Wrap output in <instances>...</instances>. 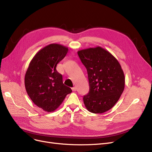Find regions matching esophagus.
<instances>
[{
  "label": "esophagus",
  "mask_w": 152,
  "mask_h": 152,
  "mask_svg": "<svg viewBox=\"0 0 152 152\" xmlns=\"http://www.w3.org/2000/svg\"><path fill=\"white\" fill-rule=\"evenodd\" d=\"M72 91H76V90H77L76 87H72Z\"/></svg>",
  "instance_id": "1"
}]
</instances>
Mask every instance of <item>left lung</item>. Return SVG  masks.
Wrapping results in <instances>:
<instances>
[{
	"instance_id": "obj_1",
	"label": "left lung",
	"mask_w": 152,
	"mask_h": 152,
	"mask_svg": "<svg viewBox=\"0 0 152 152\" xmlns=\"http://www.w3.org/2000/svg\"><path fill=\"white\" fill-rule=\"evenodd\" d=\"M87 69L89 92L83 98L85 107L93 113H102L118 102L125 87V76L120 63L102 47L77 52Z\"/></svg>"
}]
</instances>
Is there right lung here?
I'll list each match as a JSON object with an SVG mask.
<instances>
[{
  "label": "right lung",
  "instance_id": "right-lung-1",
  "mask_svg": "<svg viewBox=\"0 0 152 152\" xmlns=\"http://www.w3.org/2000/svg\"><path fill=\"white\" fill-rule=\"evenodd\" d=\"M68 48L58 44L44 47L31 59L25 76L26 93L34 103L48 112H54L72 89L63 84L57 64L65 57Z\"/></svg>",
  "mask_w": 152,
  "mask_h": 152
}]
</instances>
